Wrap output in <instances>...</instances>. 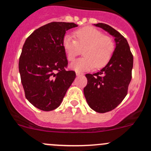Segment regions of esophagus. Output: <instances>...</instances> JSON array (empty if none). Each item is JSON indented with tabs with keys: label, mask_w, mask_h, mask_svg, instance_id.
Instances as JSON below:
<instances>
[{
	"label": "esophagus",
	"mask_w": 151,
	"mask_h": 151,
	"mask_svg": "<svg viewBox=\"0 0 151 151\" xmlns=\"http://www.w3.org/2000/svg\"><path fill=\"white\" fill-rule=\"evenodd\" d=\"M76 74H77V77H81V76H83V73L79 72V71H77V72H76Z\"/></svg>",
	"instance_id": "1"
}]
</instances>
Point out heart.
I'll return each mask as SVG.
<instances>
[{"instance_id": "b5f03b06", "label": "heart", "mask_w": 151, "mask_h": 151, "mask_svg": "<svg viewBox=\"0 0 151 151\" xmlns=\"http://www.w3.org/2000/svg\"><path fill=\"white\" fill-rule=\"evenodd\" d=\"M74 39L65 36L63 47L69 61L81 53L83 57L74 60L70 67L77 71H84L102 68L107 64L115 51L113 39L108 35L103 34L101 30L93 27H84L74 33Z\"/></svg>"}]
</instances>
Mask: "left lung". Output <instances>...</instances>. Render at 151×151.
<instances>
[{
  "instance_id": "obj_1",
  "label": "left lung",
  "mask_w": 151,
  "mask_h": 151,
  "mask_svg": "<svg viewBox=\"0 0 151 151\" xmlns=\"http://www.w3.org/2000/svg\"><path fill=\"white\" fill-rule=\"evenodd\" d=\"M115 37L116 47L106 66L95 74H86L88 84L84 95L90 107L99 113L109 112L121 103L127 95L132 80L133 55L127 40L109 25L96 24Z\"/></svg>"
}]
</instances>
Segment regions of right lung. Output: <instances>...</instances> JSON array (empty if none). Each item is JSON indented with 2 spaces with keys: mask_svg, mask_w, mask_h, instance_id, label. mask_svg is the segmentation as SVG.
I'll use <instances>...</instances> for the list:
<instances>
[{
  "mask_svg": "<svg viewBox=\"0 0 151 151\" xmlns=\"http://www.w3.org/2000/svg\"><path fill=\"white\" fill-rule=\"evenodd\" d=\"M77 26L50 22L35 30L24 44L19 60L21 82L27 99L41 110L58 107L75 79V71L66 69L63 40L66 30Z\"/></svg>",
  "mask_w": 151,
  "mask_h": 151,
  "instance_id": "add662e5",
  "label": "right lung"
}]
</instances>
